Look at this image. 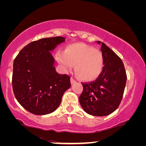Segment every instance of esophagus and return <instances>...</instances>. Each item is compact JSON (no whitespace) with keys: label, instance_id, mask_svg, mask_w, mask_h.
I'll return each instance as SVG.
<instances>
[{"label":"esophagus","instance_id":"obj_1","mask_svg":"<svg viewBox=\"0 0 146 146\" xmlns=\"http://www.w3.org/2000/svg\"><path fill=\"white\" fill-rule=\"evenodd\" d=\"M70 82H71V84H72L76 83V80H75L74 79L72 78H71V79H70Z\"/></svg>","mask_w":146,"mask_h":146}]
</instances>
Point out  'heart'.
I'll list each match as a JSON object with an SVG mask.
<instances>
[{"mask_svg":"<svg viewBox=\"0 0 146 146\" xmlns=\"http://www.w3.org/2000/svg\"><path fill=\"white\" fill-rule=\"evenodd\" d=\"M57 59L66 70H71L74 66L75 72L84 81L95 80L104 68L102 52L84 43L68 45L64 53L57 54Z\"/></svg>","mask_w":146,"mask_h":146,"instance_id":"1","label":"heart"}]
</instances>
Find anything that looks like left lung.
<instances>
[{
	"instance_id": "left-lung-1",
	"label": "left lung",
	"mask_w": 146,
	"mask_h": 146,
	"mask_svg": "<svg viewBox=\"0 0 146 146\" xmlns=\"http://www.w3.org/2000/svg\"><path fill=\"white\" fill-rule=\"evenodd\" d=\"M104 68L95 81L82 83L83 91L79 102L87 114L104 116L111 114L119 106L127 82L123 61L106 44L100 41Z\"/></svg>"
}]
</instances>
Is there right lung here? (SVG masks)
Returning a JSON list of instances; mask_svg holds the SVG:
<instances>
[{
  "label": "right lung",
  "mask_w": 146,
  "mask_h": 146,
  "mask_svg": "<svg viewBox=\"0 0 146 146\" xmlns=\"http://www.w3.org/2000/svg\"><path fill=\"white\" fill-rule=\"evenodd\" d=\"M64 41L65 38L61 36L34 41L24 46L14 59L13 91L17 102L32 114L53 112L71 86L68 75L56 72L55 59L50 53Z\"/></svg>",
  "instance_id": "obj_1"
}]
</instances>
